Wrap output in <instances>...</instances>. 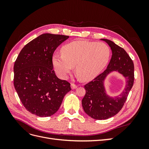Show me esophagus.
<instances>
[{
    "label": "esophagus",
    "instance_id": "esophagus-1",
    "mask_svg": "<svg viewBox=\"0 0 149 149\" xmlns=\"http://www.w3.org/2000/svg\"><path fill=\"white\" fill-rule=\"evenodd\" d=\"M77 87H78V86L76 85V84H75L74 83H71V89H76Z\"/></svg>",
    "mask_w": 149,
    "mask_h": 149
}]
</instances>
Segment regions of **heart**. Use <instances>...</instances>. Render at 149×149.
Segmentation results:
<instances>
[{
    "label": "heart",
    "mask_w": 149,
    "mask_h": 149,
    "mask_svg": "<svg viewBox=\"0 0 149 149\" xmlns=\"http://www.w3.org/2000/svg\"><path fill=\"white\" fill-rule=\"evenodd\" d=\"M61 53L55 54L52 58L58 75L66 78L75 66L76 76L87 81L96 78L107 65L111 49L103 42L76 40L63 47Z\"/></svg>",
    "instance_id": "b5f03b06"
}]
</instances>
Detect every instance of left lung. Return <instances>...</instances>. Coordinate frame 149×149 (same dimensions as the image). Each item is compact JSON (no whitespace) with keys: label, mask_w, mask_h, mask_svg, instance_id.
Wrapping results in <instances>:
<instances>
[{"label":"left lung","mask_w":149,"mask_h":149,"mask_svg":"<svg viewBox=\"0 0 149 149\" xmlns=\"http://www.w3.org/2000/svg\"><path fill=\"white\" fill-rule=\"evenodd\" d=\"M101 40L110 47L111 59L103 73L84 86L86 94L82 100L84 112L97 120L107 119L118 113L127 100L134 81V63L127 52L109 40ZM113 71H118L126 79L125 89L119 96L115 97L108 95L104 86L107 76Z\"/></svg>","instance_id":"obj_1"}]
</instances>
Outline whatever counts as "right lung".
I'll list each match as a JSON object with an SVG mask.
<instances>
[{"label": "right lung", "mask_w": 149, "mask_h": 149, "mask_svg": "<svg viewBox=\"0 0 149 149\" xmlns=\"http://www.w3.org/2000/svg\"><path fill=\"white\" fill-rule=\"evenodd\" d=\"M69 36L44 33L22 48L13 66V84L25 109L40 117H48L59 109L70 83L58 78L53 70L56 48Z\"/></svg>", "instance_id": "1"}]
</instances>
